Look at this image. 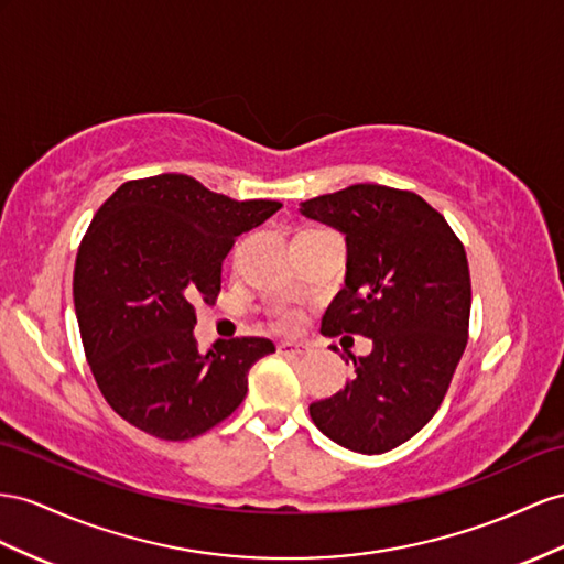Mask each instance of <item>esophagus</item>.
Returning <instances> with one entry per match:
<instances>
[{
  "label": "esophagus",
  "instance_id": "obj_1",
  "mask_svg": "<svg viewBox=\"0 0 564 564\" xmlns=\"http://www.w3.org/2000/svg\"><path fill=\"white\" fill-rule=\"evenodd\" d=\"M279 352L285 355V357H302V355L310 352V345H305V343H281Z\"/></svg>",
  "mask_w": 564,
  "mask_h": 564
}]
</instances>
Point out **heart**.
I'll list each match as a JSON object with an SVG mask.
<instances>
[{"label": "heart", "instance_id": "1", "mask_svg": "<svg viewBox=\"0 0 564 564\" xmlns=\"http://www.w3.org/2000/svg\"><path fill=\"white\" fill-rule=\"evenodd\" d=\"M302 322V316L295 307H288V305H279L271 310V326L279 328V330H295Z\"/></svg>", "mask_w": 564, "mask_h": 564}]
</instances>
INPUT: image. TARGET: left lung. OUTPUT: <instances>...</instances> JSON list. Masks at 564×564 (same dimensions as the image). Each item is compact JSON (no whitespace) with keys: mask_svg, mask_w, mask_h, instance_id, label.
<instances>
[{"mask_svg":"<svg viewBox=\"0 0 564 564\" xmlns=\"http://www.w3.org/2000/svg\"><path fill=\"white\" fill-rule=\"evenodd\" d=\"M300 212L345 234L348 273L322 334L371 338L343 391L312 402L322 433L381 455L424 429L467 348L471 281L465 245L416 193L357 183L302 202Z\"/></svg>","mask_w":564,"mask_h":564,"instance_id":"left-lung-1","label":"left lung"}]
</instances>
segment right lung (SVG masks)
Masks as SVG:
<instances>
[{"instance_id":"1","label":"right lung","mask_w":564,"mask_h":564,"mask_svg":"<svg viewBox=\"0 0 564 564\" xmlns=\"http://www.w3.org/2000/svg\"><path fill=\"white\" fill-rule=\"evenodd\" d=\"M281 209L230 199L183 173L123 183L85 230L74 305L97 388L121 420L162 441L202 436L234 414L267 338L202 355L195 305L221 291V264L245 230Z\"/></svg>"}]
</instances>
